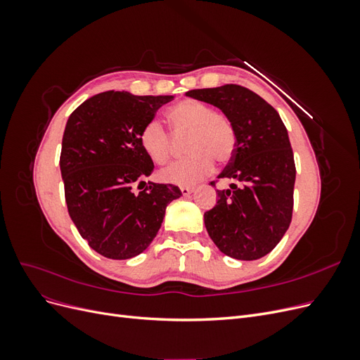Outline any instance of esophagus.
<instances>
[{"label": "esophagus", "instance_id": "esophagus-1", "mask_svg": "<svg viewBox=\"0 0 360 360\" xmlns=\"http://www.w3.org/2000/svg\"><path fill=\"white\" fill-rule=\"evenodd\" d=\"M180 192H181L183 197H188V195H191V193L193 192V189H192V188H188V186H181V188H180Z\"/></svg>", "mask_w": 360, "mask_h": 360}]
</instances>
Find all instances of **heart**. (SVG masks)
Returning a JSON list of instances; mask_svg holds the SVG:
<instances>
[{
    "label": "heart",
    "instance_id": "b5f03b06",
    "mask_svg": "<svg viewBox=\"0 0 360 360\" xmlns=\"http://www.w3.org/2000/svg\"><path fill=\"white\" fill-rule=\"evenodd\" d=\"M167 117L174 135H188L184 151L189 155L162 169L159 174L162 181L177 186H193L210 176L214 168L213 160L219 165H226L234 158L237 148L236 129L230 118L216 112L213 106L186 99L171 106ZM139 144L158 165H165L172 158V136L159 120H148L143 126Z\"/></svg>",
    "mask_w": 360,
    "mask_h": 360
}]
</instances>
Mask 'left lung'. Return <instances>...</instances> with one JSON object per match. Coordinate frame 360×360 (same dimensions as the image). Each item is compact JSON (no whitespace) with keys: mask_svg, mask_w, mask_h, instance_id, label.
<instances>
[{"mask_svg":"<svg viewBox=\"0 0 360 360\" xmlns=\"http://www.w3.org/2000/svg\"><path fill=\"white\" fill-rule=\"evenodd\" d=\"M189 97L212 103L230 118L237 134L234 158L217 180L231 181L216 191L217 202L204 213V224L222 254L258 259L288 230L296 165L285 124L263 97L237 84L191 90Z\"/></svg>","mask_w":360,"mask_h":360,"instance_id":"1","label":"left lung"}]
</instances>
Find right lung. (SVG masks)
Instances as JSON below:
<instances>
[{
    "mask_svg": "<svg viewBox=\"0 0 360 360\" xmlns=\"http://www.w3.org/2000/svg\"><path fill=\"white\" fill-rule=\"evenodd\" d=\"M172 99L103 91L68 120L60 155L68 210L81 237L106 258L146 250L167 205L181 195L171 183H146L155 163L139 144L141 129Z\"/></svg>",
    "mask_w": 360,
    "mask_h": 360,
    "instance_id": "add662e5",
    "label": "right lung"
}]
</instances>
